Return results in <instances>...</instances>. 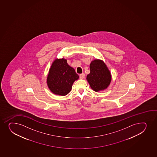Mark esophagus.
<instances>
[{"label":"esophagus","mask_w":157,"mask_h":157,"mask_svg":"<svg viewBox=\"0 0 157 157\" xmlns=\"http://www.w3.org/2000/svg\"><path fill=\"white\" fill-rule=\"evenodd\" d=\"M79 77L80 79H84V78H85V74H84V73L81 74L80 75Z\"/></svg>","instance_id":"1"}]
</instances>
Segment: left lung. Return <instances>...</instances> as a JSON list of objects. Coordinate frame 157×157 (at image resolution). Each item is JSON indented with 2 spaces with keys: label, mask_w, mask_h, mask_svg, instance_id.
<instances>
[{
  "label": "left lung",
  "mask_w": 157,
  "mask_h": 157,
  "mask_svg": "<svg viewBox=\"0 0 157 157\" xmlns=\"http://www.w3.org/2000/svg\"><path fill=\"white\" fill-rule=\"evenodd\" d=\"M90 73L86 77L91 88L94 91L106 89L109 85L111 80L110 71L103 61L95 59L90 65Z\"/></svg>",
  "instance_id": "obj_1"
}]
</instances>
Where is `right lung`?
I'll list each match as a JSON object with an SVG mask.
<instances>
[{
	"label": "right lung",
	"mask_w": 157,
	"mask_h": 157,
	"mask_svg": "<svg viewBox=\"0 0 157 157\" xmlns=\"http://www.w3.org/2000/svg\"><path fill=\"white\" fill-rule=\"evenodd\" d=\"M78 78V75L68 65L66 59H56L49 71L48 86L55 94L64 96L69 93L73 83Z\"/></svg>",
	"instance_id": "add662e5"
}]
</instances>
